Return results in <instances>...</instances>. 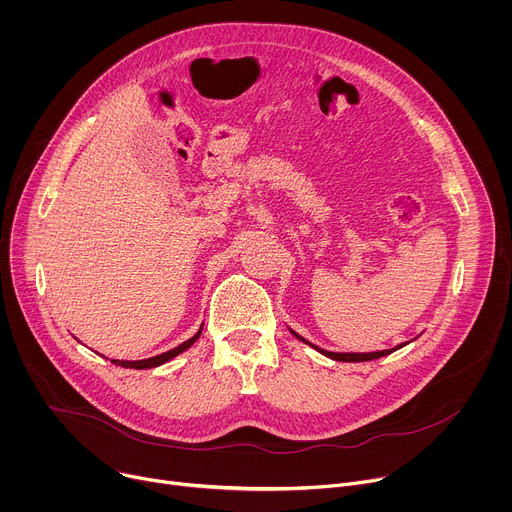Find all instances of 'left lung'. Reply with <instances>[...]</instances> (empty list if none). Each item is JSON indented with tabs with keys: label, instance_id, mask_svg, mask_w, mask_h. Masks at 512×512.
<instances>
[{
	"label": "left lung",
	"instance_id": "1",
	"mask_svg": "<svg viewBox=\"0 0 512 512\" xmlns=\"http://www.w3.org/2000/svg\"><path fill=\"white\" fill-rule=\"evenodd\" d=\"M294 336H298L296 332H291ZM300 340H304L302 336H298ZM306 342V340H304ZM306 344H310V342H306ZM314 346V344H312ZM403 344H399L397 348H401ZM316 350H320L322 354H326V356H330V358H334V360H340V362H362V360H373V358H381V356H385V354H391L393 350H397V348H391V350H379V352H364V354H360V352H328V350H324V348H318V346H314Z\"/></svg>",
	"mask_w": 512,
	"mask_h": 512
}]
</instances>
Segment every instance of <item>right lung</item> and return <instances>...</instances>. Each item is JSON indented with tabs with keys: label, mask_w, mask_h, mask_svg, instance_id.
Segmentation results:
<instances>
[{
	"label": "right lung",
	"mask_w": 512,
	"mask_h": 512,
	"mask_svg": "<svg viewBox=\"0 0 512 512\" xmlns=\"http://www.w3.org/2000/svg\"><path fill=\"white\" fill-rule=\"evenodd\" d=\"M200 332H202V326H200V330H198L190 340L182 342L180 346H176V348H172V350H168V352H164V354H158V356H152V358H145V360H113V364H119V367H125V369H154V367H160V364L168 362L170 358H174V356H178L180 352H184L186 348H190V346L200 338Z\"/></svg>",
	"instance_id": "obj_1"
}]
</instances>
